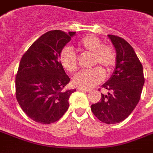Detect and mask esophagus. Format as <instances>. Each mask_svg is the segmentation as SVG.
Wrapping results in <instances>:
<instances>
[{
  "instance_id": "obj_1",
  "label": "esophagus",
  "mask_w": 153,
  "mask_h": 153,
  "mask_svg": "<svg viewBox=\"0 0 153 153\" xmlns=\"http://www.w3.org/2000/svg\"><path fill=\"white\" fill-rule=\"evenodd\" d=\"M78 91H81V92H89L90 89H86V88H78Z\"/></svg>"
}]
</instances>
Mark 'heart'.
Masks as SVG:
<instances>
[{"mask_svg": "<svg viewBox=\"0 0 153 153\" xmlns=\"http://www.w3.org/2000/svg\"><path fill=\"white\" fill-rule=\"evenodd\" d=\"M77 49L83 53L91 54V67L98 65L106 74L111 73L114 69L116 62L114 51L110 46L102 45V41L95 36H85L78 42ZM59 60L61 66L70 73L74 72L78 68L77 56L71 47H64L60 51ZM100 68L95 67L80 71L73 77L72 82L75 86L83 88L96 86L104 79V72Z\"/></svg>", "mask_w": 153, "mask_h": 153, "instance_id": "obj_1", "label": "heart"}]
</instances>
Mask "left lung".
I'll list each match as a JSON object with an SVG mask.
<instances>
[{"mask_svg":"<svg viewBox=\"0 0 153 153\" xmlns=\"http://www.w3.org/2000/svg\"><path fill=\"white\" fill-rule=\"evenodd\" d=\"M116 51L115 68L112 75L102 85L108 90L91 110L99 120L106 124L123 121L139 102L144 85L143 70L134 48L125 39L107 35Z\"/></svg>","mask_w":153,"mask_h":153,"instance_id":"1","label":"left lung"}]
</instances>
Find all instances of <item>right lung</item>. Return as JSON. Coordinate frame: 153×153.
Returning <instances> with one entry per match:
<instances>
[{
    "mask_svg": "<svg viewBox=\"0 0 153 153\" xmlns=\"http://www.w3.org/2000/svg\"><path fill=\"white\" fill-rule=\"evenodd\" d=\"M76 32L52 30L42 35L22 56L15 78L16 98L24 112L47 125L60 120L76 89H63L70 81L60 65L61 50Z\"/></svg>",
    "mask_w": 153,
    "mask_h": 153,
    "instance_id": "add662e5",
    "label": "right lung"
}]
</instances>
